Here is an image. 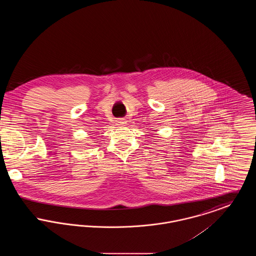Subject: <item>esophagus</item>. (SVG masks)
Masks as SVG:
<instances>
[{
  "instance_id": "1",
  "label": "esophagus",
  "mask_w": 256,
  "mask_h": 256,
  "mask_svg": "<svg viewBox=\"0 0 256 256\" xmlns=\"http://www.w3.org/2000/svg\"><path fill=\"white\" fill-rule=\"evenodd\" d=\"M117 124H119V126H126V119H124V118H119V119H117Z\"/></svg>"
}]
</instances>
